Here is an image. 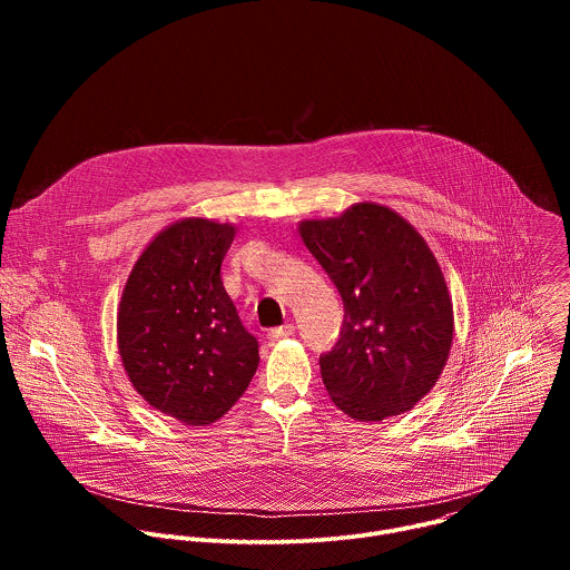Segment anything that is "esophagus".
Here are the masks:
<instances>
[{
  "instance_id": "obj_1",
  "label": "esophagus",
  "mask_w": 570,
  "mask_h": 570,
  "mask_svg": "<svg viewBox=\"0 0 570 570\" xmlns=\"http://www.w3.org/2000/svg\"><path fill=\"white\" fill-rule=\"evenodd\" d=\"M293 334H295V327L288 322V324H282V327H277V330H271L268 332V341L277 343V341H284V338L293 336Z\"/></svg>"
}]
</instances>
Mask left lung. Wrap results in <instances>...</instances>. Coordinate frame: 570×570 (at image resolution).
Listing matches in <instances>:
<instances>
[{
	"instance_id": "8db88e82",
	"label": "left lung",
	"mask_w": 570,
	"mask_h": 570,
	"mask_svg": "<svg viewBox=\"0 0 570 570\" xmlns=\"http://www.w3.org/2000/svg\"><path fill=\"white\" fill-rule=\"evenodd\" d=\"M297 232L345 304L341 338L320 356L334 405L356 422L415 409L453 345V302L429 243L379 203L299 220Z\"/></svg>"
}]
</instances>
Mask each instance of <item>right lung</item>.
I'll return each instance as SVG.
<instances>
[{
  "mask_svg": "<svg viewBox=\"0 0 570 570\" xmlns=\"http://www.w3.org/2000/svg\"><path fill=\"white\" fill-rule=\"evenodd\" d=\"M236 225L203 216L157 232L117 311V347L139 396L187 426L220 420L250 385L259 345L220 282Z\"/></svg>",
  "mask_w": 570,
  "mask_h": 570,
  "instance_id": "add662e5",
  "label": "right lung"
}]
</instances>
